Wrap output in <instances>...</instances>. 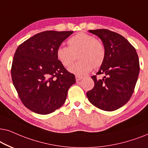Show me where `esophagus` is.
Here are the masks:
<instances>
[{
	"instance_id": "1",
	"label": "esophagus",
	"mask_w": 148,
	"mask_h": 148,
	"mask_svg": "<svg viewBox=\"0 0 148 148\" xmlns=\"http://www.w3.org/2000/svg\"><path fill=\"white\" fill-rule=\"evenodd\" d=\"M82 78H83V77H82V76H76V81H77V82L80 81V80H82Z\"/></svg>"
}]
</instances>
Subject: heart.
Instances as JSON below:
<instances>
[{
  "instance_id": "1",
  "label": "heart",
  "mask_w": 148,
  "mask_h": 148,
  "mask_svg": "<svg viewBox=\"0 0 148 148\" xmlns=\"http://www.w3.org/2000/svg\"><path fill=\"white\" fill-rule=\"evenodd\" d=\"M68 47L60 46L56 51L57 58L65 67L70 66L78 54L79 60L69 68L70 72L76 75L89 72L92 68H98L103 64L106 49L101 41L92 35L78 32L69 38Z\"/></svg>"
}]
</instances>
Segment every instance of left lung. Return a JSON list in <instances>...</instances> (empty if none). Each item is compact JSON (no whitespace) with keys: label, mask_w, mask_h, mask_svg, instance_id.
I'll return each mask as SVG.
<instances>
[{"label":"left lung","mask_w":148,"mask_h":148,"mask_svg":"<svg viewBox=\"0 0 148 148\" xmlns=\"http://www.w3.org/2000/svg\"><path fill=\"white\" fill-rule=\"evenodd\" d=\"M89 32L101 39L106 49V58L97 75L91 76L94 87L86 92L92 105L114 111L125 105L134 92L139 73V58L134 47L125 37L106 29Z\"/></svg>","instance_id":"1"}]
</instances>
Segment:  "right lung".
Masks as SVG:
<instances>
[{
	"label": "right lung",
	"instance_id": "right-lung-1",
	"mask_svg": "<svg viewBox=\"0 0 148 148\" xmlns=\"http://www.w3.org/2000/svg\"><path fill=\"white\" fill-rule=\"evenodd\" d=\"M73 31H45L17 47L11 78L19 99L31 111L49 114L64 105L69 88L76 82L57 58L56 51Z\"/></svg>",
	"mask_w": 148,
	"mask_h": 148
}]
</instances>
